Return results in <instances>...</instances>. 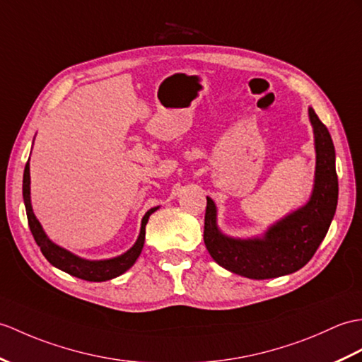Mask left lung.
Masks as SVG:
<instances>
[{
	"mask_svg": "<svg viewBox=\"0 0 362 362\" xmlns=\"http://www.w3.org/2000/svg\"><path fill=\"white\" fill-rule=\"evenodd\" d=\"M313 128L315 183L305 205L268 226L260 236L233 238L217 225V208L206 197L204 240L208 253L225 270L248 279H273L300 270L316 253L338 205V175L329 129L308 107Z\"/></svg>",
	"mask_w": 362,
	"mask_h": 362,
	"instance_id": "left-lung-1",
	"label": "left lung"
}]
</instances>
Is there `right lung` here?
Wrapping results in <instances>:
<instances>
[{"label": "right lung", "mask_w": 362, "mask_h": 362, "mask_svg": "<svg viewBox=\"0 0 362 362\" xmlns=\"http://www.w3.org/2000/svg\"><path fill=\"white\" fill-rule=\"evenodd\" d=\"M23 199H24V206H26L29 228L32 231L33 239H35V242L38 243V247L41 250V253H43V256L54 267H57L58 270H62V272L71 274V276H75V277H80V279H83V281H89V282H103V281L114 279V277L123 274L124 272H128L129 268L136 264V260L139 259L141 250H143V245H145V226L148 223L149 216L158 209V206L151 208V209H148L146 214L143 216L139 238H137L136 243H134V245L128 251H124L123 255L115 256V257L89 260V259L80 257L77 255L71 253L69 250L57 245L55 242L50 240L47 238V234L45 233L43 226H41L40 221L37 219V216L33 214L32 204H30L29 160L26 163V168H24V175H23Z\"/></svg>", "instance_id": "add662e5"}]
</instances>
